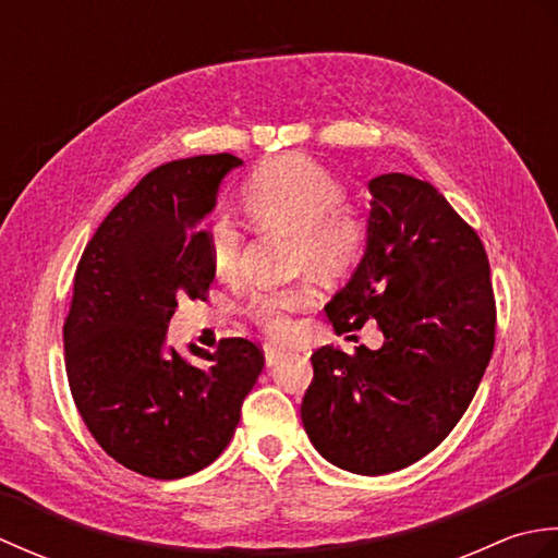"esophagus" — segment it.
<instances>
[{
    "label": "esophagus",
    "instance_id": "34e87169",
    "mask_svg": "<svg viewBox=\"0 0 558 558\" xmlns=\"http://www.w3.org/2000/svg\"><path fill=\"white\" fill-rule=\"evenodd\" d=\"M282 357H286V350H280V348H276V345H270V342H266V345H264L266 366H276Z\"/></svg>",
    "mask_w": 558,
    "mask_h": 558
}]
</instances>
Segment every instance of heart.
<instances>
[{"instance_id":"obj_1","label":"heart","mask_w":558,"mask_h":558,"mask_svg":"<svg viewBox=\"0 0 558 558\" xmlns=\"http://www.w3.org/2000/svg\"><path fill=\"white\" fill-rule=\"evenodd\" d=\"M244 204L260 228L292 234L294 268H312L324 276L350 268L357 260L366 228L350 208H342V186L322 165L302 156H280L260 165L244 184ZM210 264L228 276L240 264L242 230L228 213H218L206 228ZM314 304L306 282L254 292L246 314L272 338L292 333V314Z\"/></svg>"}]
</instances>
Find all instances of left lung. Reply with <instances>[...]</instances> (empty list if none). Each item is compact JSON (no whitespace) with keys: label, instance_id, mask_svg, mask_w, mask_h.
Listing matches in <instances>:
<instances>
[{"label":"left lung","instance_id":"8db88e82","mask_svg":"<svg viewBox=\"0 0 558 558\" xmlns=\"http://www.w3.org/2000/svg\"><path fill=\"white\" fill-rule=\"evenodd\" d=\"M366 244L326 304L338 333L376 322L384 345H324L302 424L314 448L354 475H388L444 441L475 398L494 350V292L477 232L417 177L369 182Z\"/></svg>","mask_w":558,"mask_h":558}]
</instances>
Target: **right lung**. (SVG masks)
Segmentation results:
<instances>
[{
  "instance_id": "add662e5",
  "label": "right lung",
  "mask_w": 558,
  "mask_h": 558,
  "mask_svg": "<svg viewBox=\"0 0 558 558\" xmlns=\"http://www.w3.org/2000/svg\"><path fill=\"white\" fill-rule=\"evenodd\" d=\"M242 165L230 153L160 165L110 210L78 260L64 324L71 396L105 453L144 477L180 480L210 465L264 369L244 338H225L216 352L168 345L177 298L204 300L216 278L201 222Z\"/></svg>"
}]
</instances>
